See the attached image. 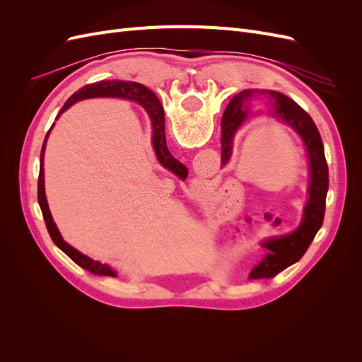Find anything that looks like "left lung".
Wrapping results in <instances>:
<instances>
[{
	"label": "left lung",
	"mask_w": 362,
	"mask_h": 362,
	"mask_svg": "<svg viewBox=\"0 0 362 362\" xmlns=\"http://www.w3.org/2000/svg\"><path fill=\"white\" fill-rule=\"evenodd\" d=\"M254 93H259L258 90H243L237 96H234L231 103L228 104L226 110L222 117V164H226L231 157L233 149V137L238 127L243 124L246 119V110L243 104L247 98ZM261 93H266L261 90ZM273 98V112L282 122L290 125L293 129L299 133L303 139L306 152L310 157V201L305 205L303 221L300 226L294 233L286 237L272 238L262 245L269 254L262 258L259 264L250 272V278H272L281 270L287 269L293 262L302 258V255L311 245L313 238L319 231L323 217H325V204L327 187H329V172H327V163L325 158V148L320 137L319 129H317L314 120L306 113L303 108L296 104L291 98L281 92H269Z\"/></svg>",
	"instance_id": "left-lung-1"
}]
</instances>
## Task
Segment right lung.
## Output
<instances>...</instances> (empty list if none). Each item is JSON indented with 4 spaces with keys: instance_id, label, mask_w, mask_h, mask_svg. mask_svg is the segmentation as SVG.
<instances>
[{
    "instance_id": "right-lung-1",
    "label": "right lung",
    "mask_w": 362,
    "mask_h": 362,
    "mask_svg": "<svg viewBox=\"0 0 362 362\" xmlns=\"http://www.w3.org/2000/svg\"><path fill=\"white\" fill-rule=\"evenodd\" d=\"M93 96L125 98V100H133V101H137L139 104L144 105L146 108L148 115L151 116L152 127H154V136H152V144H154L156 154H157L160 163L163 164L164 168L170 169L173 173H177V175L187 173V169H185L178 160H175L170 156V152H169L168 145H166V133H164V112H163V107H161L160 101L157 100V96L152 93L148 89V87L141 86L139 83H133V81H115L113 80V81L93 83V84L86 86L84 89H81L80 92L74 93L69 98V100L64 103L60 113H63L74 103L80 101V100H84V98H93ZM49 131H48V134H49ZM48 134H47L45 140H43L42 151H40V168H39V181H37V201H39V205H40L42 214H43V221H45V223H47L48 233H49V235L52 238V242L56 243L64 252V254H66L72 261H75L80 267L95 273V275H104V276L115 278L117 275H116V272L112 267H108L105 264H101V262L90 259L89 257L83 255L81 252H78L76 249H74L72 246H69L66 242H63V238H62V235L59 233V229H57L56 223H54V221H52L51 213H49V208H48V202H47V196H45V187H43V152H45V145H47Z\"/></svg>"
}]
</instances>
